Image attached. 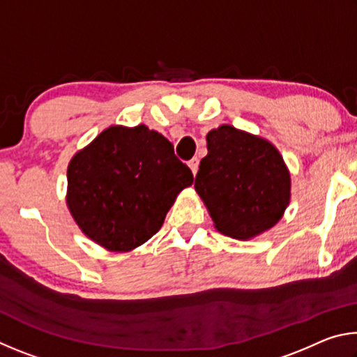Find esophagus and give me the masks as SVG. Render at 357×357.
<instances>
[{"instance_id": "obj_1", "label": "esophagus", "mask_w": 357, "mask_h": 357, "mask_svg": "<svg viewBox=\"0 0 357 357\" xmlns=\"http://www.w3.org/2000/svg\"><path fill=\"white\" fill-rule=\"evenodd\" d=\"M198 164H200V160H198L197 157H193L192 160H189V168L193 174H197V172H198Z\"/></svg>"}]
</instances>
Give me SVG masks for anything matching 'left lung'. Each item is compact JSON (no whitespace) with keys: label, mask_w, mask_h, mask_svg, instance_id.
<instances>
[{"label":"left lung","mask_w":357,"mask_h":357,"mask_svg":"<svg viewBox=\"0 0 357 357\" xmlns=\"http://www.w3.org/2000/svg\"><path fill=\"white\" fill-rule=\"evenodd\" d=\"M195 190L219 233L247 241L273 228L291 200V174L273 143L222 124L206 135Z\"/></svg>","instance_id":"1"}]
</instances>
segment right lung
<instances>
[{
    "label": "right lung",
    "mask_w": 357,
    "mask_h": 357,
    "mask_svg": "<svg viewBox=\"0 0 357 357\" xmlns=\"http://www.w3.org/2000/svg\"><path fill=\"white\" fill-rule=\"evenodd\" d=\"M192 183L159 132L110 126L70 159L66 203L84 236L108 252H130L159 231Z\"/></svg>",
    "instance_id": "add662e5"
}]
</instances>
